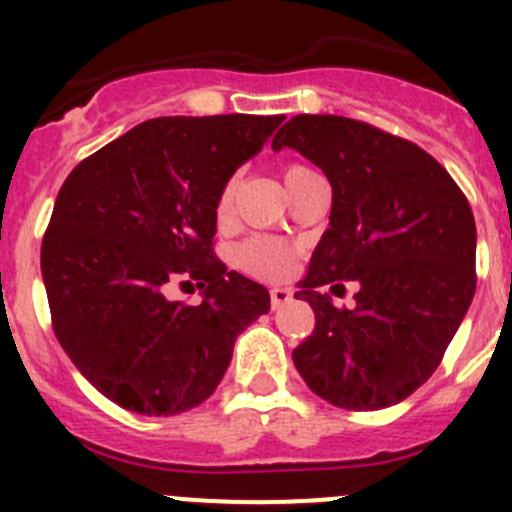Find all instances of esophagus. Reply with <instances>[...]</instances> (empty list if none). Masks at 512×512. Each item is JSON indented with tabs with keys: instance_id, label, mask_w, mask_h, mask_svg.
<instances>
[{
	"instance_id": "34e87169",
	"label": "esophagus",
	"mask_w": 512,
	"mask_h": 512,
	"mask_svg": "<svg viewBox=\"0 0 512 512\" xmlns=\"http://www.w3.org/2000/svg\"><path fill=\"white\" fill-rule=\"evenodd\" d=\"M269 297H271V307L277 310V307L287 305V302L292 300V289H287V287H274V289H269Z\"/></svg>"
}]
</instances>
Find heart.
Instances as JSON below:
<instances>
[{
    "label": "heart",
    "instance_id": "obj_1",
    "mask_svg": "<svg viewBox=\"0 0 512 512\" xmlns=\"http://www.w3.org/2000/svg\"><path fill=\"white\" fill-rule=\"evenodd\" d=\"M305 171V166H289L284 171V182L292 179L295 174ZM233 194H235V182H228L217 197V217L225 220L230 215V207H233ZM292 259H295V251L287 246V243L277 241V238H269V235H256L251 241H246L243 246H238L235 251V261L243 266L246 271L256 274V277L266 279H279L287 277L289 269H292Z\"/></svg>",
    "mask_w": 512,
    "mask_h": 512
}]
</instances>
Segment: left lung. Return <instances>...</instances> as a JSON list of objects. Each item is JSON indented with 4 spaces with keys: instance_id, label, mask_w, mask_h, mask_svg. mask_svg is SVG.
<instances>
[{
    "instance_id": "8db88e82",
    "label": "left lung",
    "mask_w": 512,
    "mask_h": 512,
    "mask_svg": "<svg viewBox=\"0 0 512 512\" xmlns=\"http://www.w3.org/2000/svg\"><path fill=\"white\" fill-rule=\"evenodd\" d=\"M271 148L300 151L333 189L330 225L295 292L315 312L292 351L297 372L336 408L397 405L436 372L472 305V207L423 148L351 117L297 115ZM341 281L360 284L351 311L322 295Z\"/></svg>"
}]
</instances>
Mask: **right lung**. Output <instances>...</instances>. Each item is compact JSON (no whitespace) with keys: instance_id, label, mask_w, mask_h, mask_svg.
<instances>
[{"instance_id":"obj_1","label":"right lung","mask_w":512,"mask_h":512,"mask_svg":"<svg viewBox=\"0 0 512 512\" xmlns=\"http://www.w3.org/2000/svg\"><path fill=\"white\" fill-rule=\"evenodd\" d=\"M284 115L156 117L84 158L40 248L53 330L107 400L140 415L197 408L233 343L269 312L264 284L212 253L217 197ZM197 283L200 306L165 297Z\"/></svg>"}]
</instances>
